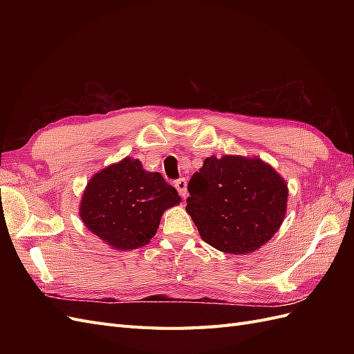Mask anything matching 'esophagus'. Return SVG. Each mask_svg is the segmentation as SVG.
Instances as JSON below:
<instances>
[{"instance_id":"34e87169","label":"esophagus","mask_w":354,"mask_h":354,"mask_svg":"<svg viewBox=\"0 0 354 354\" xmlns=\"http://www.w3.org/2000/svg\"><path fill=\"white\" fill-rule=\"evenodd\" d=\"M176 189L178 190V194L181 195V198H187V180L186 178H178L174 183Z\"/></svg>"}]
</instances>
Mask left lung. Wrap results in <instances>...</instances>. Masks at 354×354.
<instances>
[{
  "label": "left lung",
  "instance_id": "obj_1",
  "mask_svg": "<svg viewBox=\"0 0 354 354\" xmlns=\"http://www.w3.org/2000/svg\"><path fill=\"white\" fill-rule=\"evenodd\" d=\"M187 189L186 211L201 238L223 252L245 255L261 248L286 214V181L257 156H209Z\"/></svg>",
  "mask_w": 354,
  "mask_h": 354
}]
</instances>
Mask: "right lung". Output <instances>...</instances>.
<instances>
[{"label": "right lung", "instance_id": "add662e5", "mask_svg": "<svg viewBox=\"0 0 354 354\" xmlns=\"http://www.w3.org/2000/svg\"><path fill=\"white\" fill-rule=\"evenodd\" d=\"M180 201L162 176L149 173L140 160L127 156L90 178L80 217L111 248L130 251L151 242L164 211Z\"/></svg>", "mask_w": 354, "mask_h": 354}]
</instances>
